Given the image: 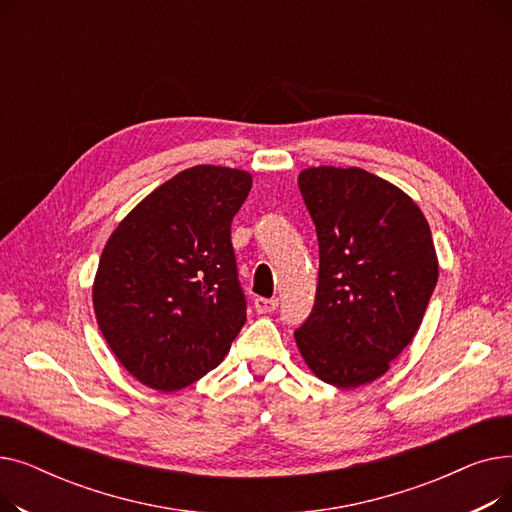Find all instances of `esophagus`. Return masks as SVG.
<instances>
[{
    "label": "esophagus",
    "mask_w": 512,
    "mask_h": 512,
    "mask_svg": "<svg viewBox=\"0 0 512 512\" xmlns=\"http://www.w3.org/2000/svg\"><path fill=\"white\" fill-rule=\"evenodd\" d=\"M253 307L257 313H272L276 307H278V299L272 297V299H263V297H257L253 301Z\"/></svg>",
    "instance_id": "1"
}]
</instances>
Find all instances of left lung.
<instances>
[{"mask_svg": "<svg viewBox=\"0 0 512 512\" xmlns=\"http://www.w3.org/2000/svg\"><path fill=\"white\" fill-rule=\"evenodd\" d=\"M319 242L315 305L294 340L336 388L371 384L415 338L438 282L432 230L417 203L361 168L299 174Z\"/></svg>", "mask_w": 512, "mask_h": 512, "instance_id": "8db88e82", "label": "left lung"}]
</instances>
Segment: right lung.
Here are the masks:
<instances>
[{"instance_id":"1","label":"right lung","mask_w":512,"mask_h":512,"mask_svg":"<svg viewBox=\"0 0 512 512\" xmlns=\"http://www.w3.org/2000/svg\"><path fill=\"white\" fill-rule=\"evenodd\" d=\"M253 178L188 168L157 186L107 238L93 282L97 326L141 384L174 392L218 367L247 321L232 218Z\"/></svg>"}]
</instances>
